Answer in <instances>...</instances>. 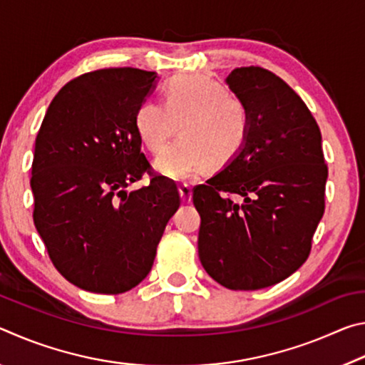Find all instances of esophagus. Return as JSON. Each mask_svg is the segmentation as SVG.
I'll return each mask as SVG.
<instances>
[{
  "label": "esophagus",
  "mask_w": 365,
  "mask_h": 365,
  "mask_svg": "<svg viewBox=\"0 0 365 365\" xmlns=\"http://www.w3.org/2000/svg\"><path fill=\"white\" fill-rule=\"evenodd\" d=\"M178 193H180V197L183 202H190L191 201V187L187 183H183L178 187Z\"/></svg>",
  "instance_id": "obj_1"
}]
</instances>
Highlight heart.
<instances>
[{
    "instance_id": "obj_1",
    "label": "heart",
    "mask_w": 365,
    "mask_h": 365,
    "mask_svg": "<svg viewBox=\"0 0 365 365\" xmlns=\"http://www.w3.org/2000/svg\"><path fill=\"white\" fill-rule=\"evenodd\" d=\"M165 104L148 100L135 114V130L151 153H159L180 125L175 143L154 168L175 182L196 177L209 164L222 168L242 151L250 133V110L225 86L205 76H178L165 86Z\"/></svg>"
}]
</instances>
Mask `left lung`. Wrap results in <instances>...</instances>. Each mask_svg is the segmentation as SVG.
<instances>
[{
    "instance_id": "1",
    "label": "left lung",
    "mask_w": 365,
    "mask_h": 365,
    "mask_svg": "<svg viewBox=\"0 0 365 365\" xmlns=\"http://www.w3.org/2000/svg\"><path fill=\"white\" fill-rule=\"evenodd\" d=\"M250 133L219 174L193 190L202 267L228 289H261L306 262L325 209L322 135L293 88L262 67L227 77Z\"/></svg>"
}]
</instances>
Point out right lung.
I'll return each instance as SVG.
<instances>
[{
  "label": "right lung",
  "instance_id": "obj_1",
  "mask_svg": "<svg viewBox=\"0 0 365 365\" xmlns=\"http://www.w3.org/2000/svg\"><path fill=\"white\" fill-rule=\"evenodd\" d=\"M156 78L133 67L86 72L59 90L36 135L34 224L59 274L86 292L137 287L180 206L175 185L153 174L135 130ZM143 173L150 185L127 194Z\"/></svg>",
  "mask_w": 365,
  "mask_h": 365
}]
</instances>
